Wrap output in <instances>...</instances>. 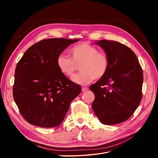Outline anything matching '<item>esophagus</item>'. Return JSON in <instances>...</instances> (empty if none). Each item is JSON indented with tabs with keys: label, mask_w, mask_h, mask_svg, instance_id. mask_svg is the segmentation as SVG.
<instances>
[{
	"label": "esophagus",
	"mask_w": 158,
	"mask_h": 158,
	"mask_svg": "<svg viewBox=\"0 0 158 158\" xmlns=\"http://www.w3.org/2000/svg\"><path fill=\"white\" fill-rule=\"evenodd\" d=\"M82 89L83 92H85V91H87L88 89V87H82Z\"/></svg>",
	"instance_id": "34e87169"
}]
</instances>
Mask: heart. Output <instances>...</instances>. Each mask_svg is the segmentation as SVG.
<instances>
[{"mask_svg":"<svg viewBox=\"0 0 158 158\" xmlns=\"http://www.w3.org/2000/svg\"><path fill=\"white\" fill-rule=\"evenodd\" d=\"M70 55L61 54L56 58V66L66 77H72L80 64V73L73 78L74 82L87 85L95 79L106 74L109 67V59L103 52L88 43H82L72 47Z\"/></svg>","mask_w":158,"mask_h":158,"instance_id":"1","label":"heart"}]
</instances>
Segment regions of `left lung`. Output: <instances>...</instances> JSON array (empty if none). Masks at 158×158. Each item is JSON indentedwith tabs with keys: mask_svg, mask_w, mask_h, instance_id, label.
<instances>
[{
	"mask_svg": "<svg viewBox=\"0 0 158 158\" xmlns=\"http://www.w3.org/2000/svg\"><path fill=\"white\" fill-rule=\"evenodd\" d=\"M95 44L106 52L109 67L89 86L95 95L92 109L102 123L117 125L130 118L141 102L142 69L135 52L125 45L104 40Z\"/></svg>",
	"mask_w": 158,
	"mask_h": 158,
	"instance_id": "left-lung-1",
	"label": "left lung"
}]
</instances>
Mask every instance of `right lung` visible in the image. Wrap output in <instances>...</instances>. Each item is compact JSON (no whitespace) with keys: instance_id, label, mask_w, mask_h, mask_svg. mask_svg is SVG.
<instances>
[{"instance_id":"obj_1","label":"right lung","mask_w":158,"mask_h":158,"mask_svg":"<svg viewBox=\"0 0 158 158\" xmlns=\"http://www.w3.org/2000/svg\"><path fill=\"white\" fill-rule=\"evenodd\" d=\"M78 40L50 38L31 45L16 64L13 97L22 116L31 125L52 128L60 125L80 85L62 74L56 58Z\"/></svg>"}]
</instances>
